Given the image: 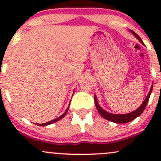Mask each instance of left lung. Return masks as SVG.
I'll list each match as a JSON object with an SVG mask.
<instances>
[{"mask_svg": "<svg viewBox=\"0 0 161 161\" xmlns=\"http://www.w3.org/2000/svg\"><path fill=\"white\" fill-rule=\"evenodd\" d=\"M130 32H132V34H133L134 36L138 38V41H139L142 44H143L144 45L143 42H142L141 38H140V37L138 36L136 32H133V31H132V30H130ZM152 88H153V85H152V86H151L148 95H147L145 100L144 101V102L142 103L141 106H140L139 108H138V109H136V110H134V111L132 113H129V114H110V113L105 111L104 109H102L101 107H100L98 103H97V97H96V96H95V103L96 105V108H97V111H98L99 114H101V116H103V117H104L105 119H107V120L114 122V123H129V122L132 121L133 119H136V117H138V116L141 115V114H142V112L145 110L146 106H147V102H148V101H149V97H150L151 92H152Z\"/></svg>", "mask_w": 161, "mask_h": 161, "instance_id": "obj_1", "label": "left lung"}]
</instances>
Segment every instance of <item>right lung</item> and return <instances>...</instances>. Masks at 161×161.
<instances>
[{
	"instance_id": "obj_1",
	"label": "right lung",
	"mask_w": 161,
	"mask_h": 161,
	"mask_svg": "<svg viewBox=\"0 0 161 161\" xmlns=\"http://www.w3.org/2000/svg\"><path fill=\"white\" fill-rule=\"evenodd\" d=\"M69 107H68L67 109H66V111L64 112V114H62L61 116H59V117H57V119H53V120H51V121H50V122H47V123H42V124H37V125H41V126H45V125H50V124H52V123H55V122H57V121L60 120V119H61L62 118L64 117V116H65L66 114V113H67L68 110H69Z\"/></svg>"
}]
</instances>
